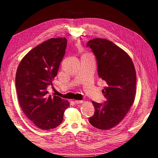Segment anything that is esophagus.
Masks as SVG:
<instances>
[{"label":"esophagus","instance_id":"obj_1","mask_svg":"<svg viewBox=\"0 0 158 158\" xmlns=\"http://www.w3.org/2000/svg\"><path fill=\"white\" fill-rule=\"evenodd\" d=\"M76 104H80V103H82L83 102L82 101H79V100H75L74 102Z\"/></svg>","mask_w":158,"mask_h":158}]
</instances>
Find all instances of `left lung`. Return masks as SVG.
<instances>
[{"mask_svg": "<svg viewBox=\"0 0 158 158\" xmlns=\"http://www.w3.org/2000/svg\"><path fill=\"white\" fill-rule=\"evenodd\" d=\"M87 47L96 58L99 77L107 84L102 91L107 101L92 102L95 113L88 120L93 127L106 131L123 120L135 101L136 71L131 57L113 42L95 38Z\"/></svg>", "mask_w": 158, "mask_h": 158, "instance_id": "8db88e82", "label": "left lung"}]
</instances>
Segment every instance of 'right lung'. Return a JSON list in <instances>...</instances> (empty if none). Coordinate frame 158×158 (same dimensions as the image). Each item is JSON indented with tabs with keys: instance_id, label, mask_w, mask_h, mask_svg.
Listing matches in <instances>:
<instances>
[{
	"instance_id": "1",
	"label": "right lung",
	"mask_w": 158,
	"mask_h": 158,
	"mask_svg": "<svg viewBox=\"0 0 158 158\" xmlns=\"http://www.w3.org/2000/svg\"><path fill=\"white\" fill-rule=\"evenodd\" d=\"M65 37L51 38L32 49L19 64L16 74L18 102L26 117L43 130L58 127L63 121L68 101L48 95L65 54Z\"/></svg>"
}]
</instances>
